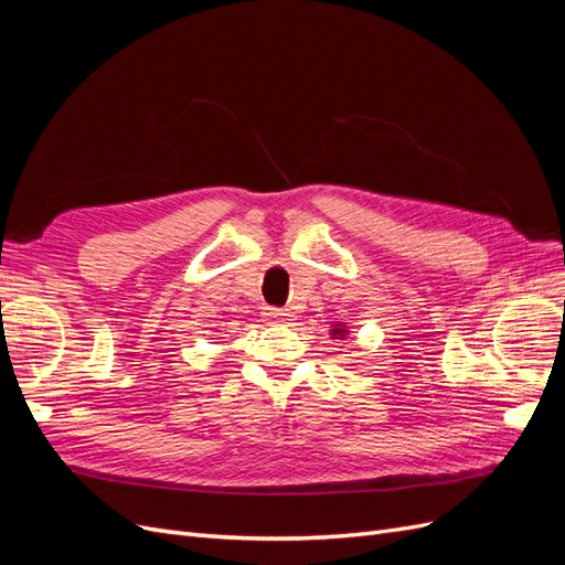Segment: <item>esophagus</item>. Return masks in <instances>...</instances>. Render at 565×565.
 Instances as JSON below:
<instances>
[{
	"instance_id": "34e87169",
	"label": "esophagus",
	"mask_w": 565,
	"mask_h": 565,
	"mask_svg": "<svg viewBox=\"0 0 565 565\" xmlns=\"http://www.w3.org/2000/svg\"><path fill=\"white\" fill-rule=\"evenodd\" d=\"M266 316H268L270 320H276V322L292 320V313H289L287 309H266Z\"/></svg>"
}]
</instances>
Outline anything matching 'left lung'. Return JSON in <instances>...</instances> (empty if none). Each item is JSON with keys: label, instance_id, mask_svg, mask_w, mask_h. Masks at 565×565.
<instances>
[{"label": "left lung", "instance_id": "1", "mask_svg": "<svg viewBox=\"0 0 565 565\" xmlns=\"http://www.w3.org/2000/svg\"><path fill=\"white\" fill-rule=\"evenodd\" d=\"M332 334H337V337H341V339H344V334H347V330H341V324H337V328L332 330Z\"/></svg>", "mask_w": 565, "mask_h": 565}]
</instances>
